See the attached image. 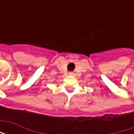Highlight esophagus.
<instances>
[{
	"label": "esophagus",
	"instance_id": "34e87169",
	"mask_svg": "<svg viewBox=\"0 0 134 134\" xmlns=\"http://www.w3.org/2000/svg\"><path fill=\"white\" fill-rule=\"evenodd\" d=\"M73 75L72 72H69V75Z\"/></svg>",
	"mask_w": 134,
	"mask_h": 134
}]
</instances>
